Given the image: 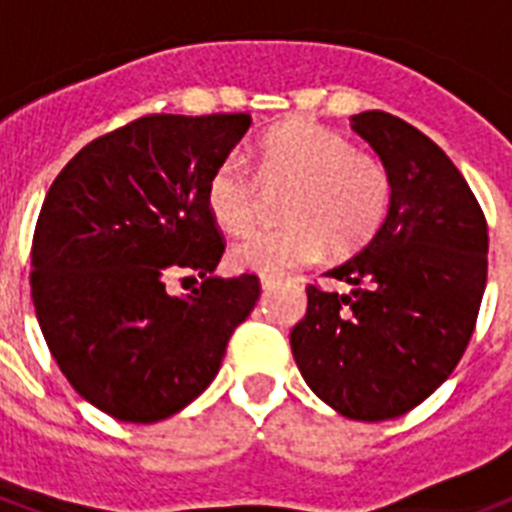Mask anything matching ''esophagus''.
<instances>
[{
  "mask_svg": "<svg viewBox=\"0 0 512 512\" xmlns=\"http://www.w3.org/2000/svg\"><path fill=\"white\" fill-rule=\"evenodd\" d=\"M276 283H278V278H270V276H263V278H260V286H263L265 291L276 289Z\"/></svg>",
  "mask_w": 512,
  "mask_h": 512,
  "instance_id": "34e87169",
  "label": "esophagus"
}]
</instances>
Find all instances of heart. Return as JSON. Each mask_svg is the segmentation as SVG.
I'll return each mask as SVG.
<instances>
[{
    "mask_svg": "<svg viewBox=\"0 0 512 512\" xmlns=\"http://www.w3.org/2000/svg\"><path fill=\"white\" fill-rule=\"evenodd\" d=\"M265 190L291 192L283 200V229H260L229 249L239 273L283 276L315 263L325 244L336 252L362 247L390 208L393 182L385 163L354 150L338 132L307 119L265 132L255 148V174L229 156L210 171L205 208L218 229L239 234L257 218Z\"/></svg>",
    "mask_w": 512,
    "mask_h": 512,
    "instance_id": "obj_1",
    "label": "heart"
}]
</instances>
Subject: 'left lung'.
Returning <instances> with one entry per match:
<instances>
[{
  "label": "left lung",
  "instance_id": "obj_1",
  "mask_svg": "<svg viewBox=\"0 0 512 512\" xmlns=\"http://www.w3.org/2000/svg\"><path fill=\"white\" fill-rule=\"evenodd\" d=\"M351 130L388 169V216L325 273L351 291L309 283L291 351L317 398L382 422L419 406L461 362L487 286L489 236L466 179L424 132L385 111L354 114Z\"/></svg>",
  "mask_w": 512,
  "mask_h": 512
}]
</instances>
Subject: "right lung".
<instances>
[{
    "label": "right lung",
    "instance_id": "add662e5",
    "mask_svg": "<svg viewBox=\"0 0 512 512\" xmlns=\"http://www.w3.org/2000/svg\"><path fill=\"white\" fill-rule=\"evenodd\" d=\"M249 114H150L96 137L51 184L30 247V296L72 388L119 422L182 411L221 369L260 299L252 273L213 276L223 236L205 208L210 171ZM179 269L204 283L168 294Z\"/></svg>",
    "mask_w": 512,
    "mask_h": 512
}]
</instances>
